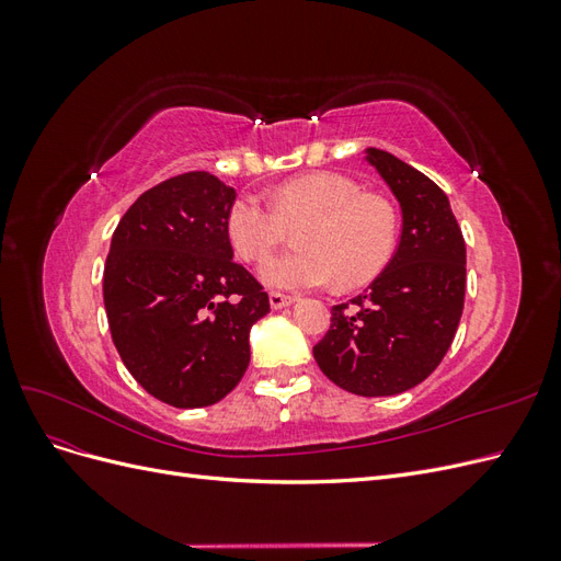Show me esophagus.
<instances>
[{
    "mask_svg": "<svg viewBox=\"0 0 561 561\" xmlns=\"http://www.w3.org/2000/svg\"><path fill=\"white\" fill-rule=\"evenodd\" d=\"M268 304H271V309H285V307H290V304H295V297L293 295H283V293H271L268 295Z\"/></svg>",
    "mask_w": 561,
    "mask_h": 561,
    "instance_id": "34e87169",
    "label": "esophagus"
}]
</instances>
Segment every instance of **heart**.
Segmentation results:
<instances>
[{
    "label": "heart",
    "mask_w": 561,
    "mask_h": 561,
    "mask_svg": "<svg viewBox=\"0 0 561 561\" xmlns=\"http://www.w3.org/2000/svg\"><path fill=\"white\" fill-rule=\"evenodd\" d=\"M297 250L278 252L260 266V278L276 290H307L336 278L358 287L377 278L393 257L398 215L377 194L339 173H309L276 186L271 206L243 194L227 213L229 241L245 262L262 260L287 229Z\"/></svg>",
    "instance_id": "heart-1"
}]
</instances>
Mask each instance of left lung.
Returning a JSON list of instances; mask_svg holds the SVG:
<instances>
[{
    "label": "left lung",
    "instance_id": "1",
    "mask_svg": "<svg viewBox=\"0 0 561 561\" xmlns=\"http://www.w3.org/2000/svg\"><path fill=\"white\" fill-rule=\"evenodd\" d=\"M367 161L396 194L402 233L367 290L332 307L313 358L330 381L363 398L398 396L443 363L466 299V241L447 194L383 149Z\"/></svg>",
    "mask_w": 561,
    "mask_h": 561
}]
</instances>
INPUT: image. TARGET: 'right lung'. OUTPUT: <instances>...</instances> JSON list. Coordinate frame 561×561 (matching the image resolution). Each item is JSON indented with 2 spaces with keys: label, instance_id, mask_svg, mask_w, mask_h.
Segmentation results:
<instances>
[{
  "label": "right lung",
  "instance_id": "right-lung-1",
  "mask_svg": "<svg viewBox=\"0 0 561 561\" xmlns=\"http://www.w3.org/2000/svg\"><path fill=\"white\" fill-rule=\"evenodd\" d=\"M233 201L215 175L184 173L147 190L112 236V342L133 379L180 410L231 393L250 363V328L271 311L257 278L231 260Z\"/></svg>",
  "mask_w": 561,
  "mask_h": 561
}]
</instances>
